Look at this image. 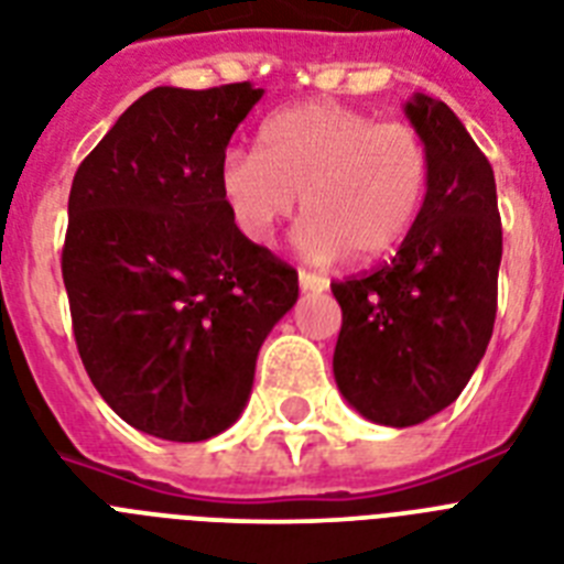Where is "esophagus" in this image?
<instances>
[{
	"instance_id": "esophagus-1",
	"label": "esophagus",
	"mask_w": 564,
	"mask_h": 564,
	"mask_svg": "<svg viewBox=\"0 0 564 564\" xmlns=\"http://www.w3.org/2000/svg\"><path fill=\"white\" fill-rule=\"evenodd\" d=\"M297 286L304 292H324L329 286V281L324 278V274H315V272H297Z\"/></svg>"
}]
</instances>
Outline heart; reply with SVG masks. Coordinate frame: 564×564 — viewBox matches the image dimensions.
<instances>
[{
  "instance_id": "heart-1",
  "label": "heart",
  "mask_w": 564,
  "mask_h": 564,
  "mask_svg": "<svg viewBox=\"0 0 564 564\" xmlns=\"http://www.w3.org/2000/svg\"><path fill=\"white\" fill-rule=\"evenodd\" d=\"M429 178L432 159L414 127L313 100L274 112L260 127L258 153L228 150L219 194L235 226L258 246L274 242L301 196L306 254L336 260L350 251L373 260L405 240Z\"/></svg>"
}]
</instances>
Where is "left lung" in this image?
Returning <instances> with one entry per match:
<instances>
[{"instance_id": "8db88e82", "label": "left lung", "mask_w": 564, "mask_h": 564, "mask_svg": "<svg viewBox=\"0 0 564 564\" xmlns=\"http://www.w3.org/2000/svg\"><path fill=\"white\" fill-rule=\"evenodd\" d=\"M405 116L432 159L423 210L391 263L333 283L338 391L365 420L391 429L434 416L473 379L496 324L501 267L487 155L443 100L414 91Z\"/></svg>"}]
</instances>
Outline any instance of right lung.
<instances>
[{
    "label": "right lung",
    "mask_w": 564,
    "mask_h": 564,
    "mask_svg": "<svg viewBox=\"0 0 564 564\" xmlns=\"http://www.w3.org/2000/svg\"><path fill=\"white\" fill-rule=\"evenodd\" d=\"M263 89L155 86L77 167L63 283L91 386L123 423L199 443L237 423L295 269L235 226L219 164Z\"/></svg>",
    "instance_id": "add662e5"
}]
</instances>
